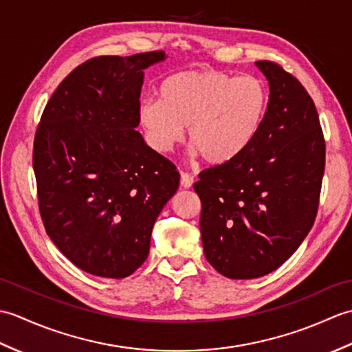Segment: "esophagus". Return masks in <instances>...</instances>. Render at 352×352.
Masks as SVG:
<instances>
[{
	"label": "esophagus",
	"instance_id": "obj_1",
	"mask_svg": "<svg viewBox=\"0 0 352 352\" xmlns=\"http://www.w3.org/2000/svg\"><path fill=\"white\" fill-rule=\"evenodd\" d=\"M193 184V177L190 174H188V172H182L180 174V186L183 189H189L192 188Z\"/></svg>",
	"mask_w": 352,
	"mask_h": 352
}]
</instances>
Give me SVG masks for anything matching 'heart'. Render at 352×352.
<instances>
[{
    "mask_svg": "<svg viewBox=\"0 0 352 352\" xmlns=\"http://www.w3.org/2000/svg\"><path fill=\"white\" fill-rule=\"evenodd\" d=\"M159 98L138 107L145 140L157 153H169L184 139L193 155L219 166L241 157L265 124L269 89L260 77H237L216 69L172 74L159 87Z\"/></svg>",
    "mask_w": 352,
    "mask_h": 352,
    "instance_id": "1",
    "label": "heart"
}]
</instances>
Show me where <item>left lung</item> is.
I'll use <instances>...</instances> for the list:
<instances>
[{
	"mask_svg": "<svg viewBox=\"0 0 352 352\" xmlns=\"http://www.w3.org/2000/svg\"><path fill=\"white\" fill-rule=\"evenodd\" d=\"M257 68L269 85L258 136L236 160L206 169L193 189L201 199L204 256L231 280L275 271L315 222L325 168V142L315 102L276 63Z\"/></svg>",
	"mask_w": 352,
	"mask_h": 352,
	"instance_id": "left-lung-1",
	"label": "left lung"
}]
</instances>
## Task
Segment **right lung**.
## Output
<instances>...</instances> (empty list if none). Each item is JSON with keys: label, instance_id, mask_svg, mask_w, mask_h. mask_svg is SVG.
<instances>
[{"label": "right lung", "instance_id": "obj_1", "mask_svg": "<svg viewBox=\"0 0 352 352\" xmlns=\"http://www.w3.org/2000/svg\"><path fill=\"white\" fill-rule=\"evenodd\" d=\"M163 60L162 51L91 58L43 110L33 149L41 216L51 241L87 274L136 271L178 189L174 164L136 130L144 71Z\"/></svg>", "mask_w": 352, "mask_h": 352}]
</instances>
